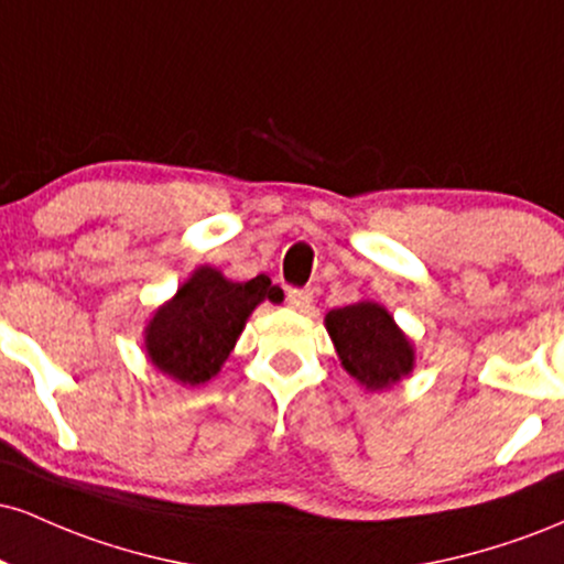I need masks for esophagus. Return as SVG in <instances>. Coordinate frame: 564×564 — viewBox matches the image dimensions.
<instances>
[{
	"label": "esophagus",
	"mask_w": 564,
	"mask_h": 564,
	"mask_svg": "<svg viewBox=\"0 0 564 564\" xmlns=\"http://www.w3.org/2000/svg\"><path fill=\"white\" fill-rule=\"evenodd\" d=\"M286 300H289V304L294 310H300V313H307V310L313 307V291H307V289H289Z\"/></svg>",
	"instance_id": "34e87169"
}]
</instances>
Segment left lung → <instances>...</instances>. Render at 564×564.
Instances as JSON below:
<instances>
[{
	"instance_id": "8db88e82",
	"label": "left lung",
	"mask_w": 564,
	"mask_h": 564,
	"mask_svg": "<svg viewBox=\"0 0 564 564\" xmlns=\"http://www.w3.org/2000/svg\"><path fill=\"white\" fill-rule=\"evenodd\" d=\"M341 366L366 390L379 392L398 384L416 364L411 339L379 302H355L326 315Z\"/></svg>"
}]
</instances>
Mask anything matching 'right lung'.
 Instances as JSON below:
<instances>
[{"label": "right lung", "mask_w": 564, "mask_h": 564, "mask_svg": "<svg viewBox=\"0 0 564 564\" xmlns=\"http://www.w3.org/2000/svg\"><path fill=\"white\" fill-rule=\"evenodd\" d=\"M264 300H281V289L273 286L268 275L238 283L209 264H200L148 321V358L180 384H204L217 377L249 315Z\"/></svg>", "instance_id": "right-lung-1"}]
</instances>
